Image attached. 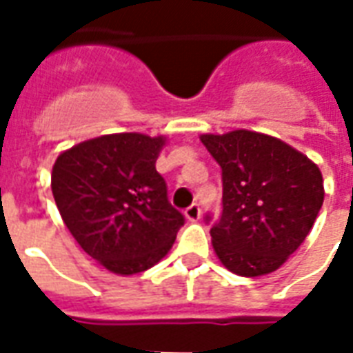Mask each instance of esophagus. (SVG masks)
Masks as SVG:
<instances>
[{"instance_id":"34e87169","label":"esophagus","mask_w":353,"mask_h":353,"mask_svg":"<svg viewBox=\"0 0 353 353\" xmlns=\"http://www.w3.org/2000/svg\"><path fill=\"white\" fill-rule=\"evenodd\" d=\"M185 215H187L189 221H199L200 215H202V210H200L199 204H191V206L185 210Z\"/></svg>"}]
</instances>
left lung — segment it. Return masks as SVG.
<instances>
[{"instance_id": "1", "label": "left lung", "mask_w": 353, "mask_h": 353, "mask_svg": "<svg viewBox=\"0 0 353 353\" xmlns=\"http://www.w3.org/2000/svg\"><path fill=\"white\" fill-rule=\"evenodd\" d=\"M200 139L221 166V217H204L217 257L238 276L274 272L318 217L325 194L321 172L296 149L257 132Z\"/></svg>"}]
</instances>
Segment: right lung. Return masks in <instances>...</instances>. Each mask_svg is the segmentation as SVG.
<instances>
[{
  "label": "right lung",
  "instance_id": "1",
  "mask_svg": "<svg viewBox=\"0 0 353 353\" xmlns=\"http://www.w3.org/2000/svg\"><path fill=\"white\" fill-rule=\"evenodd\" d=\"M164 138L111 134L57 159L50 187L77 244L108 270L143 272L170 252L185 215L170 204L157 172Z\"/></svg>",
  "mask_w": 353,
  "mask_h": 353
}]
</instances>
